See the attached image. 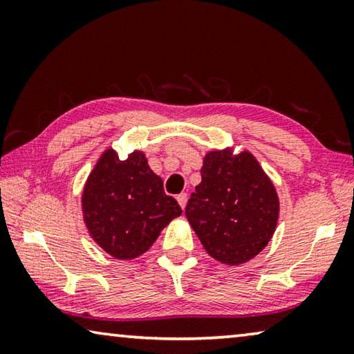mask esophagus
<instances>
[{"mask_svg":"<svg viewBox=\"0 0 354 354\" xmlns=\"http://www.w3.org/2000/svg\"><path fill=\"white\" fill-rule=\"evenodd\" d=\"M176 200H178V203H179V206H181L183 209L185 207V203H187V194H179L178 196H176Z\"/></svg>","mask_w":354,"mask_h":354,"instance_id":"esophagus-1","label":"esophagus"}]
</instances>
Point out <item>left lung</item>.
<instances>
[{
  "instance_id": "8db88e82",
  "label": "left lung",
  "mask_w": 354,
  "mask_h": 354,
  "mask_svg": "<svg viewBox=\"0 0 354 354\" xmlns=\"http://www.w3.org/2000/svg\"><path fill=\"white\" fill-rule=\"evenodd\" d=\"M278 215L277 190L253 154H206L185 217L209 256L227 266L250 261L270 242Z\"/></svg>"
}]
</instances>
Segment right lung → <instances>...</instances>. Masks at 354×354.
Segmentation results:
<instances>
[{"mask_svg":"<svg viewBox=\"0 0 354 354\" xmlns=\"http://www.w3.org/2000/svg\"><path fill=\"white\" fill-rule=\"evenodd\" d=\"M84 221L106 253L133 259L145 253L170 221L183 214L178 201L149 169L145 154L122 160L107 149L95 165L82 194Z\"/></svg>","mask_w":354,"mask_h":354,"instance_id":"1","label":"right lung"}]
</instances>
